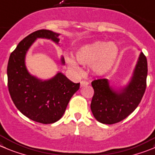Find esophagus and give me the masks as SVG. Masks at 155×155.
<instances>
[{"mask_svg":"<svg viewBox=\"0 0 155 155\" xmlns=\"http://www.w3.org/2000/svg\"><path fill=\"white\" fill-rule=\"evenodd\" d=\"M87 85H89V82H86V81H82V82H80L81 87H84V86H87Z\"/></svg>","mask_w":155,"mask_h":155,"instance_id":"obj_1","label":"esophagus"}]
</instances>
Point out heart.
<instances>
[{
	"label": "heart",
	"instance_id": "b5f03b06",
	"mask_svg": "<svg viewBox=\"0 0 155 155\" xmlns=\"http://www.w3.org/2000/svg\"><path fill=\"white\" fill-rule=\"evenodd\" d=\"M119 54V48L115 43L108 41H95L81 47L76 52V60L82 66H92L94 73L103 76L115 66ZM66 62L70 67L78 69L76 62L67 57Z\"/></svg>",
	"mask_w": 155,
	"mask_h": 155
}]
</instances>
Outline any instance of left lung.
Listing matches in <instances>:
<instances>
[{"instance_id":"left-lung-1","label":"left lung","mask_w":155,"mask_h":155,"mask_svg":"<svg viewBox=\"0 0 155 155\" xmlns=\"http://www.w3.org/2000/svg\"><path fill=\"white\" fill-rule=\"evenodd\" d=\"M147 76V59L141 52L132 76L125 86L116 89L110 86L107 79L92 81L94 95L90 107L95 119L102 124L112 125L132 113L145 92Z\"/></svg>"}]
</instances>
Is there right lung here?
<instances>
[{"mask_svg": "<svg viewBox=\"0 0 155 155\" xmlns=\"http://www.w3.org/2000/svg\"><path fill=\"white\" fill-rule=\"evenodd\" d=\"M60 34L40 30L26 37L11 53L8 64V86L14 105L23 115L42 124H52L64 114L69 100L79 89L63 73L43 80L29 73L25 59L37 39H47L59 44ZM61 63L65 64L61 56Z\"/></svg>", "mask_w": 155, "mask_h": 155, "instance_id": "1", "label": "right lung"}]
</instances>
